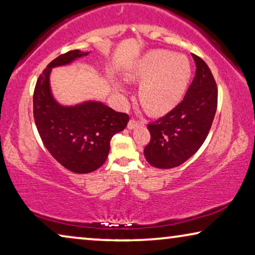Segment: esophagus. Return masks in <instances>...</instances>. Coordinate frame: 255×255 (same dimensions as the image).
<instances>
[{
    "instance_id": "esophagus-1",
    "label": "esophagus",
    "mask_w": 255,
    "mask_h": 255,
    "mask_svg": "<svg viewBox=\"0 0 255 255\" xmlns=\"http://www.w3.org/2000/svg\"><path fill=\"white\" fill-rule=\"evenodd\" d=\"M141 125H143V124L139 123V121H136L135 119H130V120H129L127 127H128V129H134L136 127L141 126Z\"/></svg>"
}]
</instances>
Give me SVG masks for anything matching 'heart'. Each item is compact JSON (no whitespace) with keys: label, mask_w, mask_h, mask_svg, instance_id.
I'll return each instance as SVG.
<instances>
[{"label":"heart","mask_w":255,"mask_h":255,"mask_svg":"<svg viewBox=\"0 0 255 255\" xmlns=\"http://www.w3.org/2000/svg\"><path fill=\"white\" fill-rule=\"evenodd\" d=\"M191 62L185 55L156 49L136 62L127 78L142 82L138 98L143 107L152 114H162L180 102L191 78ZM118 91L124 92L123 88Z\"/></svg>","instance_id":"1"}]
</instances>
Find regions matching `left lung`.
<instances>
[{
  "mask_svg": "<svg viewBox=\"0 0 255 255\" xmlns=\"http://www.w3.org/2000/svg\"><path fill=\"white\" fill-rule=\"evenodd\" d=\"M196 71L184 99L158 120L150 123L151 135L144 157L158 168L177 167L203 144L217 109V85L207 63L192 54Z\"/></svg>",
  "mask_w": 255,
  "mask_h": 255,
  "instance_id": "1",
  "label": "left lung"
}]
</instances>
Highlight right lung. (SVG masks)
<instances>
[{"label":"right lung","mask_w":255,"mask_h":255,"mask_svg":"<svg viewBox=\"0 0 255 255\" xmlns=\"http://www.w3.org/2000/svg\"><path fill=\"white\" fill-rule=\"evenodd\" d=\"M89 52H67L48 63L33 93L34 123L41 141L63 167L75 173H90L105 163L113 135L126 128L129 117L100 102L62 106L49 85L52 68L69 64Z\"/></svg>","instance_id":"1"}]
</instances>
